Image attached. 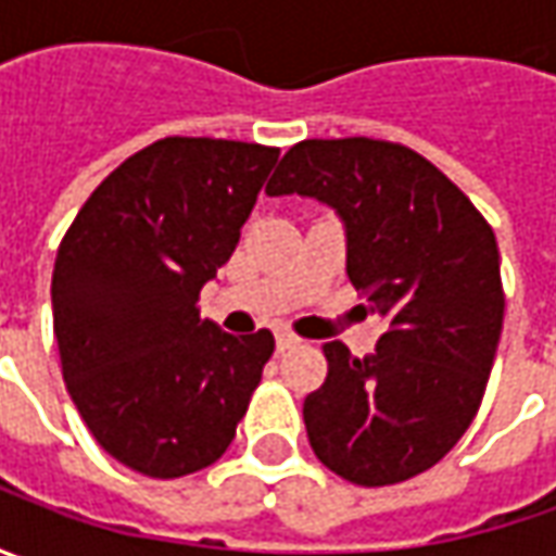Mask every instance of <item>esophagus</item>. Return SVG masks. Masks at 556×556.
I'll use <instances>...</instances> for the list:
<instances>
[{
  "label": "esophagus",
  "mask_w": 556,
  "mask_h": 556,
  "mask_svg": "<svg viewBox=\"0 0 556 556\" xmlns=\"http://www.w3.org/2000/svg\"><path fill=\"white\" fill-rule=\"evenodd\" d=\"M275 346H278V353H288V350H293V346H300V337L290 331H278V337H275Z\"/></svg>",
  "instance_id": "obj_1"
}]
</instances>
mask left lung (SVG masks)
<instances>
[{
	"mask_svg": "<svg viewBox=\"0 0 556 556\" xmlns=\"http://www.w3.org/2000/svg\"><path fill=\"white\" fill-rule=\"evenodd\" d=\"M266 194L337 210L346 275L387 321L355 358L325 343L328 377L306 395L315 458L355 485H393L430 470L480 412L504 321L492 225L417 151L355 136L306 139L278 163Z\"/></svg>",
	"mask_w": 556,
	"mask_h": 556,
	"instance_id": "left-lung-1",
	"label": "left lung"
}]
</instances>
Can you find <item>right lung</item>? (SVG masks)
Returning a JSON list of instances; mask_svg holds the SVG:
<instances>
[{
    "mask_svg": "<svg viewBox=\"0 0 556 556\" xmlns=\"http://www.w3.org/2000/svg\"><path fill=\"white\" fill-rule=\"evenodd\" d=\"M278 148L154 141L83 203L52 271L54 340L76 412L129 470L176 480L223 458L275 353L225 333L201 288L235 253Z\"/></svg>",
    "mask_w": 556,
    "mask_h": 556,
    "instance_id": "1",
    "label": "right lung"
}]
</instances>
